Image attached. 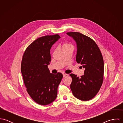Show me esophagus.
<instances>
[{"instance_id":"34e87169","label":"esophagus","mask_w":123,"mask_h":123,"mask_svg":"<svg viewBox=\"0 0 123 123\" xmlns=\"http://www.w3.org/2000/svg\"><path fill=\"white\" fill-rule=\"evenodd\" d=\"M68 76V75L67 74H66V73H63V78H65L66 77H67V76Z\"/></svg>"}]
</instances>
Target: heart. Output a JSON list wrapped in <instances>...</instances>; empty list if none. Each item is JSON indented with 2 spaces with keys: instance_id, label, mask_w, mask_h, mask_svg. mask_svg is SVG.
I'll return each mask as SVG.
<instances>
[{
  "instance_id": "1",
  "label": "heart",
  "mask_w": 123,
  "mask_h": 123,
  "mask_svg": "<svg viewBox=\"0 0 123 123\" xmlns=\"http://www.w3.org/2000/svg\"><path fill=\"white\" fill-rule=\"evenodd\" d=\"M69 46H72V44H71L70 43H69L67 42H64L63 44H62V49L67 47H69Z\"/></svg>"
}]
</instances>
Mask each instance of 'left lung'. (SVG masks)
Wrapping results in <instances>:
<instances>
[{
	"label": "left lung",
	"mask_w": 123,
	"mask_h": 123,
	"mask_svg": "<svg viewBox=\"0 0 123 123\" xmlns=\"http://www.w3.org/2000/svg\"><path fill=\"white\" fill-rule=\"evenodd\" d=\"M67 35L73 38L77 45L76 61L85 69L80 77L70 74V88L73 95L80 100L88 101L98 93L102 85L104 65L101 52L91 38L79 32H70Z\"/></svg>",
	"instance_id": "8db88e82"
}]
</instances>
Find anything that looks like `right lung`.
<instances>
[{
	"label": "right lung",
	"instance_id": "obj_1",
	"mask_svg": "<svg viewBox=\"0 0 123 123\" xmlns=\"http://www.w3.org/2000/svg\"><path fill=\"white\" fill-rule=\"evenodd\" d=\"M60 38L58 34L38 38L25 49L23 55L21 71L26 91L37 104L47 105L57 96V88L63 75L50 72V49Z\"/></svg>",
	"mask_w": 123,
	"mask_h": 123
}]
</instances>
